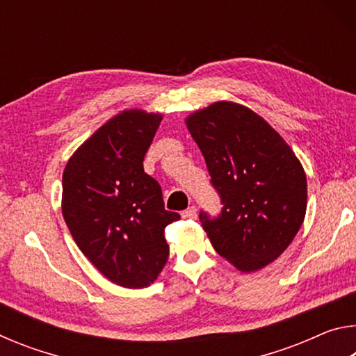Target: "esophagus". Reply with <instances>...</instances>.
<instances>
[{
    "instance_id": "esophagus-1",
    "label": "esophagus",
    "mask_w": 356,
    "mask_h": 356,
    "mask_svg": "<svg viewBox=\"0 0 356 356\" xmlns=\"http://www.w3.org/2000/svg\"><path fill=\"white\" fill-rule=\"evenodd\" d=\"M184 216L185 218H190V220H195L196 216H197V210H196V207L195 206H191V207H188L184 212Z\"/></svg>"
}]
</instances>
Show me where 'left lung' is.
Masks as SVG:
<instances>
[{
  "label": "left lung",
  "mask_w": 356,
  "mask_h": 356,
  "mask_svg": "<svg viewBox=\"0 0 356 356\" xmlns=\"http://www.w3.org/2000/svg\"><path fill=\"white\" fill-rule=\"evenodd\" d=\"M221 200L200 220L215 251L240 272L261 270L297 236L306 213L303 166L278 131L254 111L216 102L186 118Z\"/></svg>",
  "instance_id": "1"
}]
</instances>
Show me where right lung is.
<instances>
[{"mask_svg": "<svg viewBox=\"0 0 356 356\" xmlns=\"http://www.w3.org/2000/svg\"><path fill=\"white\" fill-rule=\"evenodd\" d=\"M163 116L127 110L84 141L63 174V216L75 243L111 282L141 289L170 256L161 186L143 160Z\"/></svg>", "mask_w": 356, "mask_h": 356, "instance_id": "1", "label": "right lung"}]
</instances>
